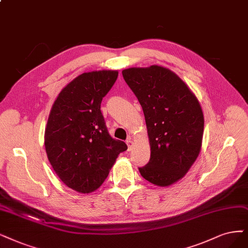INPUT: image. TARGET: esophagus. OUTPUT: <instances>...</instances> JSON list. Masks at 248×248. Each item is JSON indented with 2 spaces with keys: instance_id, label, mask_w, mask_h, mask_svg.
I'll list each match as a JSON object with an SVG mask.
<instances>
[{
  "instance_id": "34e87169",
  "label": "esophagus",
  "mask_w": 248,
  "mask_h": 248,
  "mask_svg": "<svg viewBox=\"0 0 248 248\" xmlns=\"http://www.w3.org/2000/svg\"><path fill=\"white\" fill-rule=\"evenodd\" d=\"M125 143H126V145H127V147H129V150L133 147V141L131 140V138H129V139H127L126 141H125Z\"/></svg>"
}]
</instances>
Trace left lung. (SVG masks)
Here are the masks:
<instances>
[{
	"label": "left lung",
	"instance_id": "1",
	"mask_svg": "<svg viewBox=\"0 0 248 248\" xmlns=\"http://www.w3.org/2000/svg\"><path fill=\"white\" fill-rule=\"evenodd\" d=\"M123 77L142 106L149 136L150 159L139 171L154 185L170 186L185 176L200 152L204 127L200 104L168 68H129Z\"/></svg>",
	"mask_w": 248,
	"mask_h": 248
}]
</instances>
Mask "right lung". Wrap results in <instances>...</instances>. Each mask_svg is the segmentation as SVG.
<instances>
[{"label":"right lung","instance_id":"add662e5","mask_svg":"<svg viewBox=\"0 0 248 248\" xmlns=\"http://www.w3.org/2000/svg\"><path fill=\"white\" fill-rule=\"evenodd\" d=\"M118 72H85L64 88L52 106L45 132V147L56 175L79 193L97 190L118 154L127 146L109 135L101 112L103 97Z\"/></svg>","mask_w":248,"mask_h":248}]
</instances>
